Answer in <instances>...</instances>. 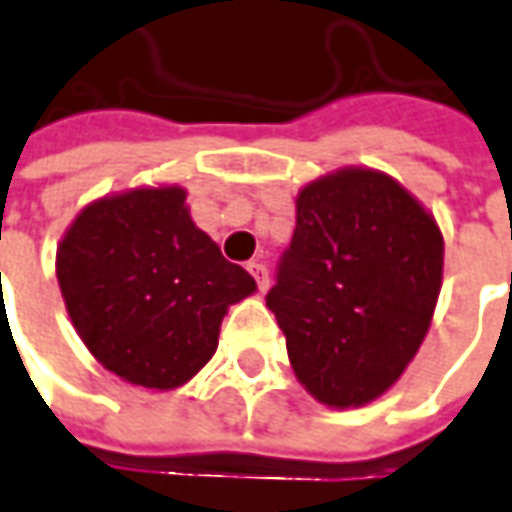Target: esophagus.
<instances>
[{
	"mask_svg": "<svg viewBox=\"0 0 512 512\" xmlns=\"http://www.w3.org/2000/svg\"><path fill=\"white\" fill-rule=\"evenodd\" d=\"M246 269L252 271V277L257 280V288H260V291H266V288H269V269H266V263H260V260H252V263H249Z\"/></svg>",
	"mask_w": 512,
	"mask_h": 512,
	"instance_id": "34e87169",
	"label": "esophagus"
}]
</instances>
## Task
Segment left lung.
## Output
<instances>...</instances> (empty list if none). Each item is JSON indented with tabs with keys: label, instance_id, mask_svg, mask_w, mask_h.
<instances>
[{
	"label": "left lung",
	"instance_id": "left-lung-1",
	"mask_svg": "<svg viewBox=\"0 0 512 512\" xmlns=\"http://www.w3.org/2000/svg\"><path fill=\"white\" fill-rule=\"evenodd\" d=\"M443 232L401 182L342 168L297 196V227L266 294L294 375L330 409L387 392L426 339Z\"/></svg>",
	"mask_w": 512,
	"mask_h": 512
}]
</instances>
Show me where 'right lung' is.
Returning <instances> with one entry per match:
<instances>
[{
	"label": "right lung",
	"mask_w": 512,
	"mask_h": 512,
	"mask_svg": "<svg viewBox=\"0 0 512 512\" xmlns=\"http://www.w3.org/2000/svg\"><path fill=\"white\" fill-rule=\"evenodd\" d=\"M55 274L89 353L125 384L159 392L210 361L229 305L257 291L193 224L179 184L86 204L58 243Z\"/></svg>",
	"instance_id": "add662e5"
}]
</instances>
